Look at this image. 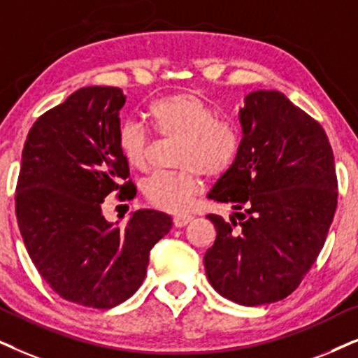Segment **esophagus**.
<instances>
[{
    "label": "esophagus",
    "instance_id": "1",
    "mask_svg": "<svg viewBox=\"0 0 358 358\" xmlns=\"http://www.w3.org/2000/svg\"><path fill=\"white\" fill-rule=\"evenodd\" d=\"M193 216L192 215H182V216H175L173 218V224L175 228H185L188 223H192Z\"/></svg>",
    "mask_w": 358,
    "mask_h": 358
}]
</instances>
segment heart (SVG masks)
Listing matches in <instances>:
<instances>
[{"label": "heart", "mask_w": 358, "mask_h": 358, "mask_svg": "<svg viewBox=\"0 0 358 358\" xmlns=\"http://www.w3.org/2000/svg\"><path fill=\"white\" fill-rule=\"evenodd\" d=\"M147 122L158 137L180 140L173 173H155L145 182L147 201L166 213L188 211L201 189L203 173L218 178L228 173L241 153V130L229 119H218L215 107L201 94L185 90L153 101ZM117 147L130 169L145 171L152 138L137 122H124L117 132Z\"/></svg>", "instance_id": "b5f03b06"}]
</instances>
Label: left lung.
<instances>
[{
	"mask_svg": "<svg viewBox=\"0 0 358 358\" xmlns=\"http://www.w3.org/2000/svg\"><path fill=\"white\" fill-rule=\"evenodd\" d=\"M236 164L208 198L236 210L218 215L205 255L216 292L241 306L278 302L294 292L324 248L337 208L334 153L322 125L278 90H256L239 110Z\"/></svg>",
	"mask_w": 358,
	"mask_h": 358,
	"instance_id": "obj_1",
	"label": "left lung"
}]
</instances>
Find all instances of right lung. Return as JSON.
<instances>
[{
    "mask_svg": "<svg viewBox=\"0 0 358 358\" xmlns=\"http://www.w3.org/2000/svg\"><path fill=\"white\" fill-rule=\"evenodd\" d=\"M119 87L71 94L31 127L16 185V218L26 250L62 299L110 309L129 299L147 274L155 243L171 229L169 215L138 210L125 224L102 215L107 194L137 193L117 147Z\"/></svg>",
    "mask_w": 358,
    "mask_h": 358,
    "instance_id": "add662e5",
    "label": "right lung"
}]
</instances>
